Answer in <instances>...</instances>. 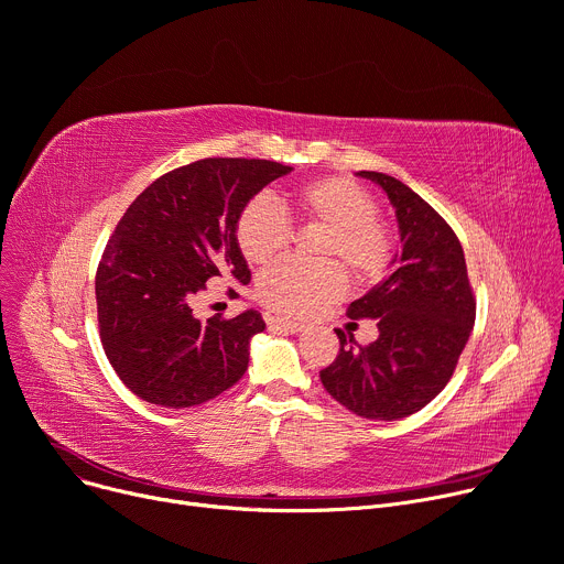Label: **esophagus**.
I'll return each mask as SVG.
<instances>
[{
	"label": "esophagus",
	"instance_id": "esophagus-1",
	"mask_svg": "<svg viewBox=\"0 0 564 564\" xmlns=\"http://www.w3.org/2000/svg\"><path fill=\"white\" fill-rule=\"evenodd\" d=\"M271 327H280V329H286V333H303V329L307 327L303 321H291V318H273L271 321Z\"/></svg>",
	"mask_w": 564,
	"mask_h": 564
}]
</instances>
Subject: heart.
<instances>
[{"label":"heart","instance_id":"b5f03b06","mask_svg":"<svg viewBox=\"0 0 564 564\" xmlns=\"http://www.w3.org/2000/svg\"><path fill=\"white\" fill-rule=\"evenodd\" d=\"M284 205L303 223L327 229L318 257L337 260L355 284H369L387 271L393 241L378 220V200L357 182L318 177L286 191ZM235 231L241 254L254 267L280 259L291 241V223L269 197L250 200ZM336 264L282 261L259 278L257 293L275 312L305 316L341 293L344 273Z\"/></svg>","mask_w":564,"mask_h":564}]
</instances>
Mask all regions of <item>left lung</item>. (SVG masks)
Wrapping results in <instances>:
<instances>
[{"label":"left lung","mask_w":564,"mask_h":564,"mask_svg":"<svg viewBox=\"0 0 564 564\" xmlns=\"http://www.w3.org/2000/svg\"><path fill=\"white\" fill-rule=\"evenodd\" d=\"M389 197L401 248L384 280L350 303V318H376L378 339L359 346L335 329L339 355L321 371L325 391L361 419L395 421L425 408L451 380L476 321L465 250L448 223L391 175L359 171Z\"/></svg>","instance_id":"obj_1"}]
</instances>
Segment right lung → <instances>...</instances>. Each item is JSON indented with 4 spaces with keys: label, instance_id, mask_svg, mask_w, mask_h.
<instances>
[{
    "label": "right lung",
    "instance_id": "1",
    "mask_svg": "<svg viewBox=\"0 0 564 564\" xmlns=\"http://www.w3.org/2000/svg\"><path fill=\"white\" fill-rule=\"evenodd\" d=\"M291 165L203 159L152 182L120 218L95 278L99 337L113 371L161 408L203 405L248 371L261 314L200 321L195 297L209 280L248 284L237 218Z\"/></svg>",
    "mask_w": 564,
    "mask_h": 564
}]
</instances>
